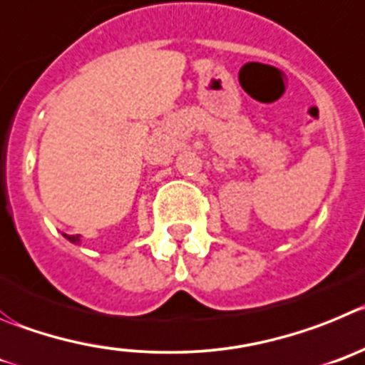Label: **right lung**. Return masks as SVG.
<instances>
[{"label":"right lung","mask_w":365,"mask_h":365,"mask_svg":"<svg viewBox=\"0 0 365 365\" xmlns=\"http://www.w3.org/2000/svg\"><path fill=\"white\" fill-rule=\"evenodd\" d=\"M65 238L68 240V242H72V244H80L81 240H80V235H76V236H68V235H63Z\"/></svg>","instance_id":"right-lung-1"}]
</instances>
